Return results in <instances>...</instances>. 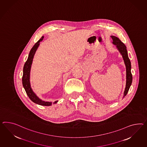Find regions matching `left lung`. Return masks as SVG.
<instances>
[{
  "label": "left lung",
  "mask_w": 147,
  "mask_h": 147,
  "mask_svg": "<svg viewBox=\"0 0 147 147\" xmlns=\"http://www.w3.org/2000/svg\"><path fill=\"white\" fill-rule=\"evenodd\" d=\"M111 37L113 39V44L116 45L117 49L121 54L124 61L125 64L126 65V86H125L124 92V96H123V98H124L126 95V94H127L129 87L131 86L132 83V75L131 71V61L128 57L126 47L125 45L124 44L121 42L119 38L116 36H111Z\"/></svg>",
  "instance_id": "obj_1"
}]
</instances>
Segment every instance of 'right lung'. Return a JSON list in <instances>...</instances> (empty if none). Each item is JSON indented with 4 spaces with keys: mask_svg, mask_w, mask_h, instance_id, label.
<instances>
[{
    "mask_svg": "<svg viewBox=\"0 0 147 147\" xmlns=\"http://www.w3.org/2000/svg\"><path fill=\"white\" fill-rule=\"evenodd\" d=\"M44 38V36L42 37L41 39H40L38 42H37L32 48L30 50V53L28 56V58L27 59L24 67H23V74L22 76V84L23 86L24 87V90L26 92V93L30 100L34 103L38 104L39 105H44V106H49L52 105L53 102H52L44 101L40 99L36 94L33 92L32 88H31L30 83V69L31 64L32 63L33 58L34 55L36 53V51L38 49V46L39 45V42L42 40ZM58 101L53 102V104L57 103Z\"/></svg>",
    "mask_w": 147,
    "mask_h": 147,
    "instance_id": "right-lung-1",
    "label": "right lung"
}]
</instances>
